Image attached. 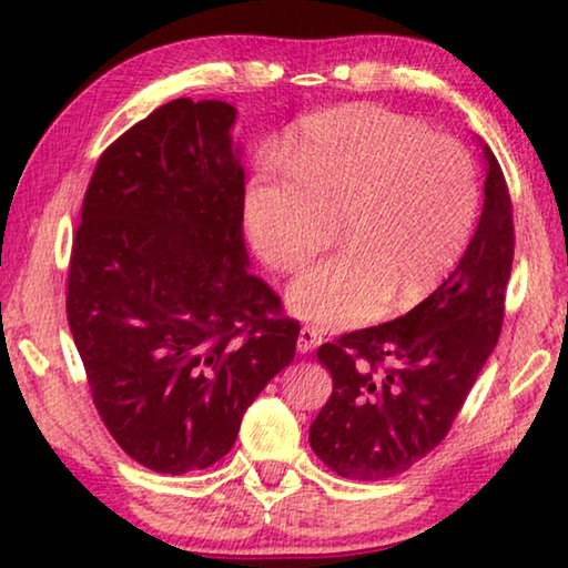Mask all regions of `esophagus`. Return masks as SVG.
Returning a JSON list of instances; mask_svg holds the SVG:
<instances>
[{
	"mask_svg": "<svg viewBox=\"0 0 568 568\" xmlns=\"http://www.w3.org/2000/svg\"><path fill=\"white\" fill-rule=\"evenodd\" d=\"M321 333L311 328V325H303L301 328V335H297V351L301 353H311L313 348H318L321 345Z\"/></svg>",
	"mask_w": 568,
	"mask_h": 568,
	"instance_id": "esophagus-1",
	"label": "esophagus"
}]
</instances>
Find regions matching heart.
Here are the masks:
<instances>
[{"instance_id":"obj_1","label":"heart","mask_w":568,"mask_h":568,"mask_svg":"<svg viewBox=\"0 0 568 568\" xmlns=\"http://www.w3.org/2000/svg\"><path fill=\"white\" fill-rule=\"evenodd\" d=\"M283 162L291 178L263 172L245 192L257 255L291 273L323 253L341 223L348 243L291 285L287 303L301 318L351 328L388 303L410 307L464 257L478 175L456 140L390 110L351 104L307 118Z\"/></svg>"}]
</instances>
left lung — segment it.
Returning <instances> with one entry per match:
<instances>
[{
	"label": "left lung",
	"mask_w": 568,
	"mask_h": 568,
	"mask_svg": "<svg viewBox=\"0 0 568 568\" xmlns=\"http://www.w3.org/2000/svg\"><path fill=\"white\" fill-rule=\"evenodd\" d=\"M484 210L456 271L400 318L323 343L333 393L311 448L343 478L386 480L450 430L504 323L514 213L501 165L484 145Z\"/></svg>",
	"instance_id": "obj_1"
}]
</instances>
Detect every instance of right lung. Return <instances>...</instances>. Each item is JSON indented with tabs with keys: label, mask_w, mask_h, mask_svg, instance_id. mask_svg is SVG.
<instances>
[{
	"label": "right lung",
	"mask_w": 568,
	"mask_h": 568,
	"mask_svg": "<svg viewBox=\"0 0 568 568\" xmlns=\"http://www.w3.org/2000/svg\"><path fill=\"white\" fill-rule=\"evenodd\" d=\"M235 114L180 98L132 124L102 152L72 240L67 321L94 408L158 474L223 458L301 333L247 271Z\"/></svg>",
	"instance_id": "1"
}]
</instances>
